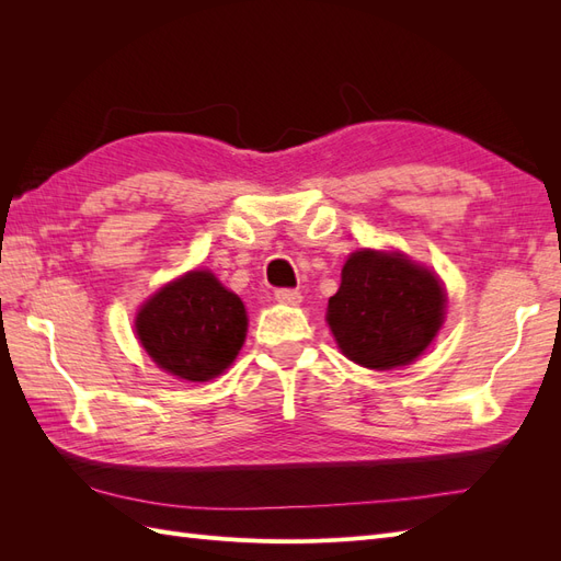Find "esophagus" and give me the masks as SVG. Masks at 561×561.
I'll list each match as a JSON object with an SVG mask.
<instances>
[{
	"label": "esophagus",
	"mask_w": 561,
	"mask_h": 561,
	"mask_svg": "<svg viewBox=\"0 0 561 561\" xmlns=\"http://www.w3.org/2000/svg\"><path fill=\"white\" fill-rule=\"evenodd\" d=\"M274 297L280 304H290V307H297V304L301 301V293L293 290V287H278V290L274 293Z\"/></svg>",
	"instance_id": "esophagus-1"
}]
</instances>
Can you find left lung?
Wrapping results in <instances>:
<instances>
[{
  "mask_svg": "<svg viewBox=\"0 0 561 561\" xmlns=\"http://www.w3.org/2000/svg\"><path fill=\"white\" fill-rule=\"evenodd\" d=\"M443 318L439 280L398 252H353L328 304L339 348L369 369L410 365L433 342Z\"/></svg>",
  "mask_w": 561,
  "mask_h": 561,
  "instance_id": "1",
  "label": "left lung"
}]
</instances>
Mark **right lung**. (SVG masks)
Returning a JSON list of instances; mask_svg holds the SVG:
<instances>
[{
    "mask_svg": "<svg viewBox=\"0 0 561 561\" xmlns=\"http://www.w3.org/2000/svg\"><path fill=\"white\" fill-rule=\"evenodd\" d=\"M145 351L186 381H208L239 355L248 316L243 301L208 271H192L151 297L135 320Z\"/></svg>",
    "mask_w": 561,
    "mask_h": 561,
    "instance_id": "right-lung-1",
    "label": "right lung"
}]
</instances>
